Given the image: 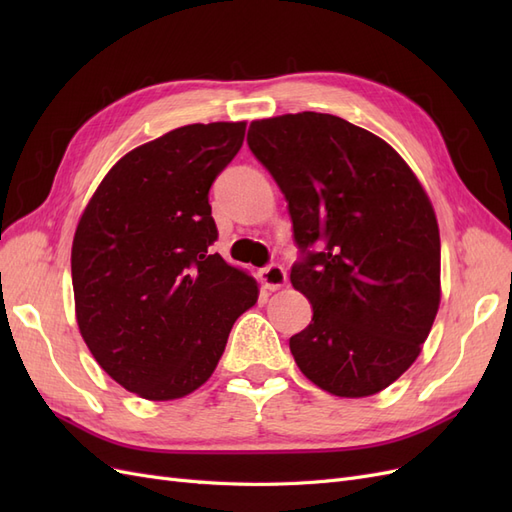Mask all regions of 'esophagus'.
Returning <instances> with one entry per match:
<instances>
[{
	"mask_svg": "<svg viewBox=\"0 0 512 512\" xmlns=\"http://www.w3.org/2000/svg\"><path fill=\"white\" fill-rule=\"evenodd\" d=\"M258 277H260L262 286H265L267 290H277V288H282V286L286 284V280H288L284 267H282V265H277V262H271V265L262 267V269H260V273H258Z\"/></svg>",
	"mask_w": 512,
	"mask_h": 512,
	"instance_id": "obj_1",
	"label": "esophagus"
}]
</instances>
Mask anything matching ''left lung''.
I'll list each match as a JSON object with an SVG mask.
<instances>
[{
  "instance_id": "1",
  "label": "left lung",
  "mask_w": 512,
  "mask_h": 512,
  "mask_svg": "<svg viewBox=\"0 0 512 512\" xmlns=\"http://www.w3.org/2000/svg\"><path fill=\"white\" fill-rule=\"evenodd\" d=\"M247 145L286 198L301 252L290 282L314 309L290 337L294 363L331 395L380 393L421 354L440 305L423 185L389 143L335 115L252 121Z\"/></svg>"
}]
</instances>
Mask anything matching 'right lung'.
<instances>
[{
	"mask_svg": "<svg viewBox=\"0 0 512 512\" xmlns=\"http://www.w3.org/2000/svg\"><path fill=\"white\" fill-rule=\"evenodd\" d=\"M245 121L192 123L126 153L91 196L72 243L76 322L100 367L151 401L205 384L254 277L209 247V190Z\"/></svg>",
	"mask_w": 512,
	"mask_h": 512,
	"instance_id": "add662e5",
	"label": "right lung"
}]
</instances>
